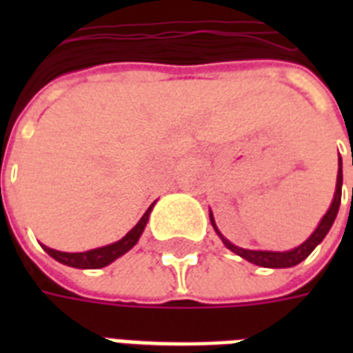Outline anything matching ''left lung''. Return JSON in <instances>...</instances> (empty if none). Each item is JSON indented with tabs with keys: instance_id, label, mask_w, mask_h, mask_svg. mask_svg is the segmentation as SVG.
I'll return each mask as SVG.
<instances>
[{
	"instance_id": "8db88e82",
	"label": "left lung",
	"mask_w": 353,
	"mask_h": 353,
	"mask_svg": "<svg viewBox=\"0 0 353 353\" xmlns=\"http://www.w3.org/2000/svg\"><path fill=\"white\" fill-rule=\"evenodd\" d=\"M353 164V162H352ZM341 196H342V161H341V168H339V176H336V191H334V199L331 208L327 210V214L323 215V219L318 225V229L314 230V234H312L304 244H301L295 250H291V252H253V250H244V248H238V245L230 244L227 238H223L219 234V230L215 227L214 217L210 214V219H212V225H214V229L217 230V234L223 240V244L229 248L230 252H234L240 257H244L245 261H250L253 265L257 266H265V268H289V266H295L299 265L301 261H304L312 252H314V248L325 238V234L329 232V229L333 227L334 217L339 214V206H341ZM352 200H353V189H352Z\"/></svg>"
}]
</instances>
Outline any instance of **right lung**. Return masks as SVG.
Returning <instances> with one entry per match:
<instances>
[{
  "instance_id": "obj_1",
  "label": "right lung",
  "mask_w": 353,
  "mask_h": 353,
  "mask_svg": "<svg viewBox=\"0 0 353 353\" xmlns=\"http://www.w3.org/2000/svg\"><path fill=\"white\" fill-rule=\"evenodd\" d=\"M153 206L154 204H151L149 210L143 214V217L138 221V225H136L126 236L121 238L119 242H115V244L103 245V248H98V250H90V252L83 253L57 252V250H50L47 245H43V250L49 253L52 259H57L58 263L73 266V268H101V266H108L109 263H113L115 259H119L121 255H124L128 250H132V248L136 245V242H138L139 236H141V232L145 229L147 219H149V214H151Z\"/></svg>"
}]
</instances>
